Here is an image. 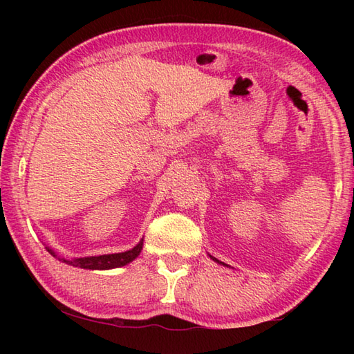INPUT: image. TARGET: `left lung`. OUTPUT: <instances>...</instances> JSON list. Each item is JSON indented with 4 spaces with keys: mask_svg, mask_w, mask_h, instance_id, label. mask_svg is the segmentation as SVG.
Returning a JSON list of instances; mask_svg holds the SVG:
<instances>
[{
    "mask_svg": "<svg viewBox=\"0 0 354 354\" xmlns=\"http://www.w3.org/2000/svg\"><path fill=\"white\" fill-rule=\"evenodd\" d=\"M209 257H212V255H209ZM214 261H217V263H219V265H223V266H228V265H225V263H222V261H219V260H217V259H214V257H212Z\"/></svg>",
    "mask_w": 354,
    "mask_h": 354,
    "instance_id": "left-lung-1",
    "label": "left lung"
}]
</instances>
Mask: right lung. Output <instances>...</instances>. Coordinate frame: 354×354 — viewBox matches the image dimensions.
Returning a JSON list of instances; mask_svg holds the SVG:
<instances>
[{
	"mask_svg": "<svg viewBox=\"0 0 354 354\" xmlns=\"http://www.w3.org/2000/svg\"><path fill=\"white\" fill-rule=\"evenodd\" d=\"M142 250V239L135 245L132 250L124 251V252H117V254H104V255H93V257H84V259H74V260H66L61 259L66 265H71L74 268H82V269H114V268H122L126 266L127 263L133 261L138 257ZM47 251L56 257V252L47 248Z\"/></svg>",
	"mask_w": 354,
	"mask_h": 354,
	"instance_id": "add662e5",
	"label": "right lung"
}]
</instances>
